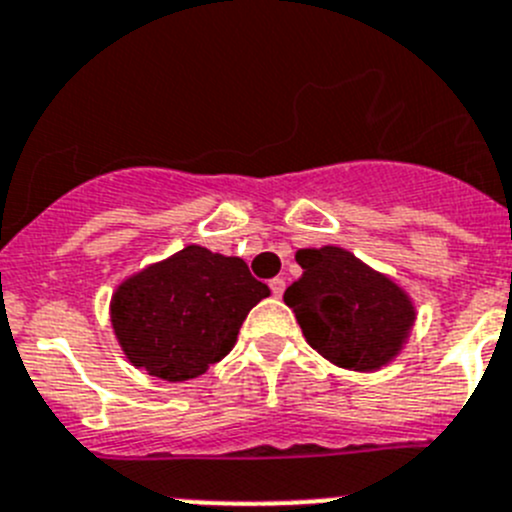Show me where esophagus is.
I'll return each instance as SVG.
<instances>
[{"label":"esophagus","instance_id":"1","mask_svg":"<svg viewBox=\"0 0 512 512\" xmlns=\"http://www.w3.org/2000/svg\"><path fill=\"white\" fill-rule=\"evenodd\" d=\"M269 287H271V294H274V297H281V294H284V289H287V281L276 276V279L269 281Z\"/></svg>","mask_w":512,"mask_h":512}]
</instances>
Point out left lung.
<instances>
[{"instance_id": "8db88e82", "label": "left lung", "mask_w": 512, "mask_h": 512, "mask_svg": "<svg viewBox=\"0 0 512 512\" xmlns=\"http://www.w3.org/2000/svg\"><path fill=\"white\" fill-rule=\"evenodd\" d=\"M302 279L284 292L304 337L340 368L375 370L401 350L414 325L409 297L342 248L297 253Z\"/></svg>"}]
</instances>
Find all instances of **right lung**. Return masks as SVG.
<instances>
[{"label": "right lung", "instance_id": "add662e5", "mask_svg": "<svg viewBox=\"0 0 512 512\" xmlns=\"http://www.w3.org/2000/svg\"><path fill=\"white\" fill-rule=\"evenodd\" d=\"M269 297L246 261L187 246L119 287L111 322L126 358L162 381H190L236 342L251 307Z\"/></svg>", "mask_w": 512, "mask_h": 512}]
</instances>
